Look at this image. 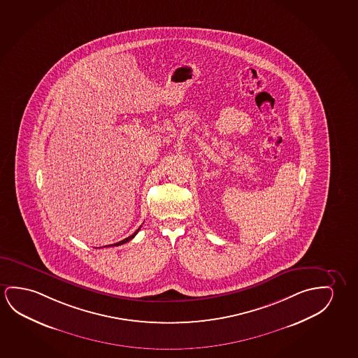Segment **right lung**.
Segmentation results:
<instances>
[{
  "mask_svg": "<svg viewBox=\"0 0 358 358\" xmlns=\"http://www.w3.org/2000/svg\"><path fill=\"white\" fill-rule=\"evenodd\" d=\"M139 229H141V226H139ZM139 229H137V231H136V232H134V235L129 236V237H127V238H124V240L120 241V242H117V243H113V245H123V243H126V242H129V241H131V240H132V238H134V236H136V235H137V234H138ZM107 247H108V245H107Z\"/></svg>",
  "mask_w": 358,
  "mask_h": 358,
  "instance_id": "add662e5",
  "label": "right lung"
}]
</instances>
